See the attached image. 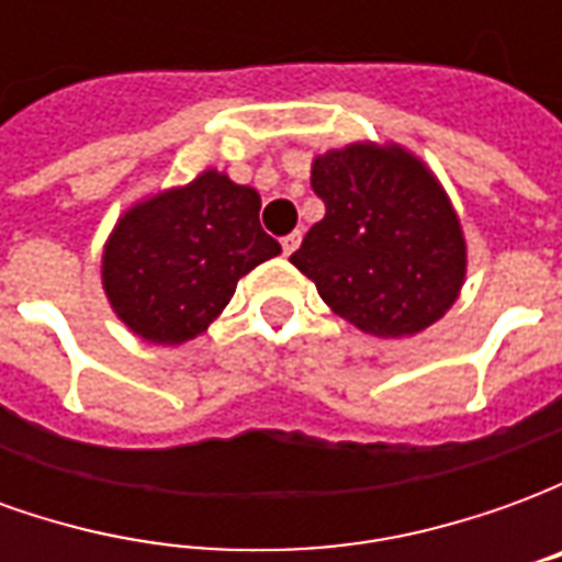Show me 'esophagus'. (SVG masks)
<instances>
[{
  "instance_id": "esophagus-1",
  "label": "esophagus",
  "mask_w": 562,
  "mask_h": 562,
  "mask_svg": "<svg viewBox=\"0 0 562 562\" xmlns=\"http://www.w3.org/2000/svg\"><path fill=\"white\" fill-rule=\"evenodd\" d=\"M297 246H301V232H292L282 237V252H285V256H292Z\"/></svg>"
}]
</instances>
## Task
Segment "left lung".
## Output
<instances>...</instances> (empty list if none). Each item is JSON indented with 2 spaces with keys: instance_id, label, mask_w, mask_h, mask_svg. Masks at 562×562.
<instances>
[{
  "instance_id": "obj_1",
  "label": "left lung",
  "mask_w": 562,
  "mask_h": 562,
  "mask_svg": "<svg viewBox=\"0 0 562 562\" xmlns=\"http://www.w3.org/2000/svg\"><path fill=\"white\" fill-rule=\"evenodd\" d=\"M325 216L292 265L364 334L397 340L430 328L467 280V237L436 173L401 144L355 140L313 159Z\"/></svg>"
}]
</instances>
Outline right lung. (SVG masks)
<instances>
[{
  "instance_id": "obj_1",
  "label": "right lung",
  "mask_w": 562,
  "mask_h": 562,
  "mask_svg": "<svg viewBox=\"0 0 562 562\" xmlns=\"http://www.w3.org/2000/svg\"><path fill=\"white\" fill-rule=\"evenodd\" d=\"M258 210L256 189L216 168L132 204L102 252V289L116 318L156 346L204 334L237 280L282 252Z\"/></svg>"
}]
</instances>
